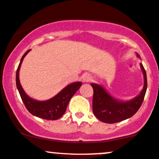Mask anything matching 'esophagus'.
Instances as JSON below:
<instances>
[{
	"instance_id": "34e87169",
	"label": "esophagus",
	"mask_w": 159,
	"mask_h": 159,
	"mask_svg": "<svg viewBox=\"0 0 159 159\" xmlns=\"http://www.w3.org/2000/svg\"><path fill=\"white\" fill-rule=\"evenodd\" d=\"M92 79H93V77H92L91 75L89 73L84 74L83 75H82V81H83V82H85V83L91 81Z\"/></svg>"
}]
</instances>
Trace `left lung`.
<instances>
[{
  "mask_svg": "<svg viewBox=\"0 0 159 159\" xmlns=\"http://www.w3.org/2000/svg\"><path fill=\"white\" fill-rule=\"evenodd\" d=\"M136 55L140 58V55L138 53ZM140 66L144 75V87L140 94L129 101H123L115 98L109 94L102 86L91 84L94 91L93 111L98 120L104 123H116L129 118L136 113L144 101L147 87L146 71L141 63Z\"/></svg>",
  "mask_w": 159,
  "mask_h": 159,
  "instance_id": "obj_1",
  "label": "left lung"
}]
</instances>
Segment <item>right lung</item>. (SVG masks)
<instances>
[{
  "label": "right lung",
  "mask_w": 159,
  "mask_h": 159,
  "mask_svg": "<svg viewBox=\"0 0 159 159\" xmlns=\"http://www.w3.org/2000/svg\"><path fill=\"white\" fill-rule=\"evenodd\" d=\"M30 51V49H29L22 56L16 72V85L19 93H20V98H21L27 110L33 116L46 120L58 119L66 112V107H67L70 99L73 96L75 93L78 90V89L81 87L82 83L78 81L70 84L65 87L53 98L49 99V100L38 101L30 98L24 92V89L20 85V79H19V70L21 66L22 61Z\"/></svg>",
  "instance_id": "obj_1"
}]
</instances>
